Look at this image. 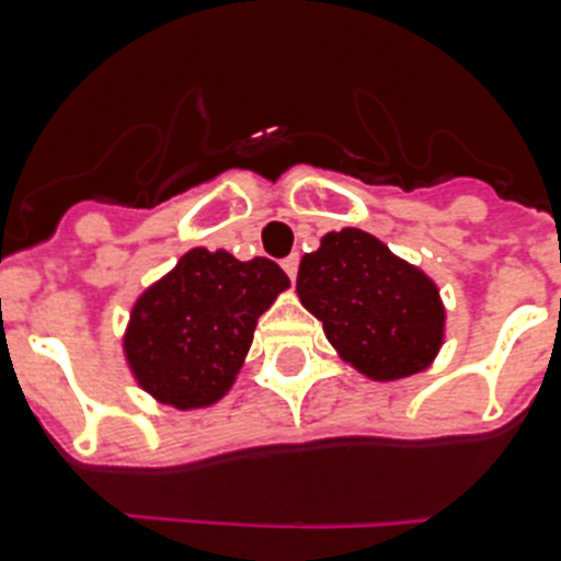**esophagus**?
I'll return each instance as SVG.
<instances>
[{
	"mask_svg": "<svg viewBox=\"0 0 561 561\" xmlns=\"http://www.w3.org/2000/svg\"><path fill=\"white\" fill-rule=\"evenodd\" d=\"M280 266H284L286 275H289L291 280H295V277H297V266H300V255H297V252H295V255L284 257V264H280Z\"/></svg>",
	"mask_w": 561,
	"mask_h": 561,
	"instance_id": "34e87169",
	"label": "esophagus"
}]
</instances>
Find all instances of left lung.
I'll list each match as a JSON object with an SVG mask.
<instances>
[{
	"instance_id": "left-lung-1",
	"label": "left lung",
	"mask_w": 561,
	"mask_h": 561,
	"mask_svg": "<svg viewBox=\"0 0 561 561\" xmlns=\"http://www.w3.org/2000/svg\"><path fill=\"white\" fill-rule=\"evenodd\" d=\"M297 297L323 323L336 354L374 381L430 368L447 311L438 286L370 232H329L297 270Z\"/></svg>"
}]
</instances>
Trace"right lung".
<instances>
[{
  "instance_id": "right-lung-1",
  "label": "right lung",
  "mask_w": 561,
  "mask_h": 561,
  "mask_svg": "<svg viewBox=\"0 0 561 561\" xmlns=\"http://www.w3.org/2000/svg\"><path fill=\"white\" fill-rule=\"evenodd\" d=\"M284 289L289 277L270 257L185 252L131 309L123 351L137 385L176 410L219 401L244 365L257 317Z\"/></svg>"
}]
</instances>
